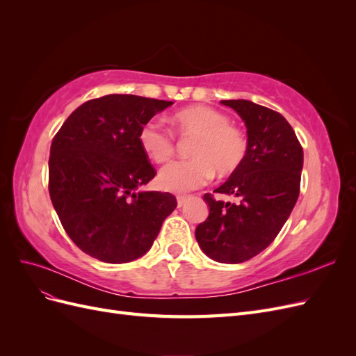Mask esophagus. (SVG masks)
I'll use <instances>...</instances> for the list:
<instances>
[{
  "label": "esophagus",
  "mask_w": 356,
  "mask_h": 356,
  "mask_svg": "<svg viewBox=\"0 0 356 356\" xmlns=\"http://www.w3.org/2000/svg\"><path fill=\"white\" fill-rule=\"evenodd\" d=\"M187 196H178L177 197V203H178V208H181V207H184L186 204V202H187Z\"/></svg>",
  "instance_id": "obj_1"
}]
</instances>
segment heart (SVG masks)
Masks as SVG:
<instances>
[{"label":"heart","mask_w":356,"mask_h":356,"mask_svg":"<svg viewBox=\"0 0 356 356\" xmlns=\"http://www.w3.org/2000/svg\"><path fill=\"white\" fill-rule=\"evenodd\" d=\"M172 123L182 136H195L188 154L193 159L174 161L159 174V186L166 191L186 193L212 178L229 177L238 170L248 153V141L230 118L211 106L195 105L172 115ZM143 153L154 163H165L174 154V136L157 120L147 122L138 134Z\"/></svg>","instance_id":"heart-1"}]
</instances>
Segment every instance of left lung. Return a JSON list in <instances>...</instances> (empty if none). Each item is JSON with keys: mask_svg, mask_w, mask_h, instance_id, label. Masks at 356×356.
Here are the masks:
<instances>
[{"mask_svg": "<svg viewBox=\"0 0 356 356\" xmlns=\"http://www.w3.org/2000/svg\"><path fill=\"white\" fill-rule=\"evenodd\" d=\"M246 126L248 153L242 166L215 193L239 203L203 196L209 215L196 229L200 250L211 260L238 264L264 251L296 207L303 169V148L293 127L279 114L246 99L221 101Z\"/></svg>", "mask_w": 356, "mask_h": 356, "instance_id": "1", "label": "left lung"}]
</instances>
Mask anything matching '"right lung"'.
Returning a JSON list of instances; mask_svg holds the SVG:
<instances>
[{"label": "right lung", "mask_w": 356, "mask_h": 356, "mask_svg": "<svg viewBox=\"0 0 356 356\" xmlns=\"http://www.w3.org/2000/svg\"><path fill=\"white\" fill-rule=\"evenodd\" d=\"M174 102L106 95L80 105L53 138L49 193L71 241L96 260L143 257L168 215L170 193L144 191L156 175L138 143L147 122Z\"/></svg>", "instance_id": "right-lung-1"}]
</instances>
